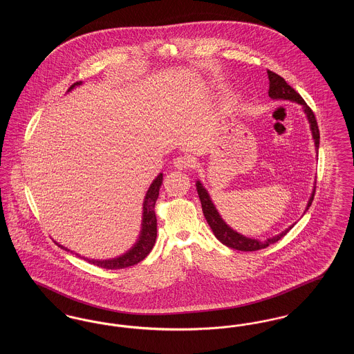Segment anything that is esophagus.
I'll list each match as a JSON object with an SVG mask.
<instances>
[{
	"mask_svg": "<svg viewBox=\"0 0 354 354\" xmlns=\"http://www.w3.org/2000/svg\"><path fill=\"white\" fill-rule=\"evenodd\" d=\"M174 166L178 169H188L192 167V162L187 156H178L174 159Z\"/></svg>",
	"mask_w": 354,
	"mask_h": 354,
	"instance_id": "1",
	"label": "esophagus"
}]
</instances>
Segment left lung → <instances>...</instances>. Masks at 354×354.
Instances as JSON below:
<instances>
[{
  "label": "left lung",
  "mask_w": 354,
  "mask_h": 354,
  "mask_svg": "<svg viewBox=\"0 0 354 354\" xmlns=\"http://www.w3.org/2000/svg\"><path fill=\"white\" fill-rule=\"evenodd\" d=\"M268 80H270V90H268V95L272 100H283V101L296 102L299 104L303 106L304 113L306 114V118L309 122V127L312 131V136L315 140V146H316V152H319V146H320V131H319V126H317V120L313 114V111L310 110V107L305 103L301 95L289 84H286V80L283 77H280L279 74L273 73L268 70ZM196 189H198V195L202 203L203 214L204 218L207 220L208 225L211 227L214 235L216 236V239L220 243H223L224 245H227L228 248L237 250V251H257V250H263L267 248L270 244L279 241L283 236H286L289 230L295 225H289L286 231H283L279 235L272 236L270 239L260 241L257 239H251L247 236L241 235L239 232H236L235 230H232L224 220L221 219V216L215 207V204L211 201L208 191L203 187L202 182L198 180L196 182ZM315 191H316V185L313 187V191L310 194V198L306 204V208L304 211V214L309 209L310 204L313 202V196H315Z\"/></svg>",
  "instance_id": "1"
}]
</instances>
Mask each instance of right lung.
<instances>
[{"mask_svg": "<svg viewBox=\"0 0 354 354\" xmlns=\"http://www.w3.org/2000/svg\"><path fill=\"white\" fill-rule=\"evenodd\" d=\"M82 82H75L70 86L68 91L73 90L75 86H80ZM163 182V174H159L151 185L147 189V194L145 196V202H143V215H142V228H140V234L136 240L134 245L123 254H120L118 257L114 259H107V260H95V259H87L82 257L86 261H88L90 264H94L97 267L106 268V270H122V268H127L138 264L139 261H142L149 253L151 252L156 240V216H155V203L159 196V188ZM58 247H61L65 251H70L66 247L61 245L59 243L54 241ZM73 252V251H70ZM77 256H80L78 253H75Z\"/></svg>", "mask_w": 354, "mask_h": 354, "instance_id": "right-lung-1", "label": "right lung"}]
</instances>
